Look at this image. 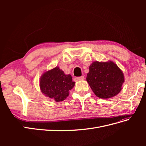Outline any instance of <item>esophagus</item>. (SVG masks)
<instances>
[{"label":"esophagus","instance_id":"1","mask_svg":"<svg viewBox=\"0 0 146 146\" xmlns=\"http://www.w3.org/2000/svg\"><path fill=\"white\" fill-rule=\"evenodd\" d=\"M76 80H84V76H81V77H76Z\"/></svg>","mask_w":146,"mask_h":146}]
</instances>
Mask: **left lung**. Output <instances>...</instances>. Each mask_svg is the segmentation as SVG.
I'll use <instances>...</instances> for the list:
<instances>
[{"mask_svg":"<svg viewBox=\"0 0 146 146\" xmlns=\"http://www.w3.org/2000/svg\"><path fill=\"white\" fill-rule=\"evenodd\" d=\"M86 81L96 96L110 99L117 95L125 82L124 75L111 60L92 62L89 67Z\"/></svg>","mask_w":146,"mask_h":146,"instance_id":"left-lung-1","label":"left lung"}]
</instances>
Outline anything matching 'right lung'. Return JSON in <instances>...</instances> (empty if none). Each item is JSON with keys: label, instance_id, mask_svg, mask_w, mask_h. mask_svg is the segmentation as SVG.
Listing matches in <instances>:
<instances>
[{"label": "right lung", "instance_id": "obj_1", "mask_svg": "<svg viewBox=\"0 0 146 146\" xmlns=\"http://www.w3.org/2000/svg\"><path fill=\"white\" fill-rule=\"evenodd\" d=\"M75 83L72 76L66 75L58 66L43 72L39 78V88L42 93L57 102L68 98Z\"/></svg>", "mask_w": 146, "mask_h": 146}]
</instances>
